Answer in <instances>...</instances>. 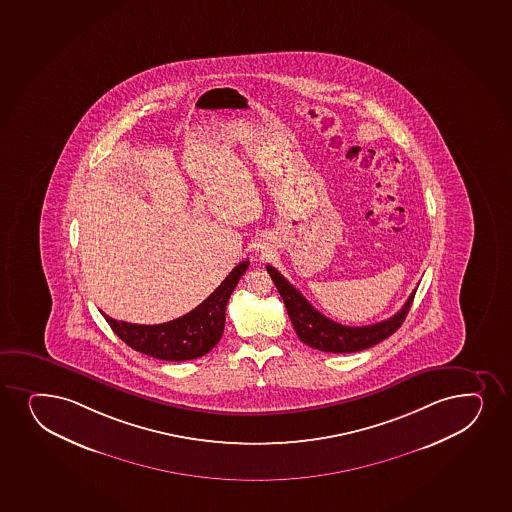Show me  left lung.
<instances>
[{"label":"left lung","instance_id":"1","mask_svg":"<svg viewBox=\"0 0 512 512\" xmlns=\"http://www.w3.org/2000/svg\"><path fill=\"white\" fill-rule=\"evenodd\" d=\"M271 280L275 283L278 292L282 295L288 318L294 324L295 333L300 341L312 348H318L321 352L353 353L374 347L379 341L386 340L400 328L405 321L406 314L412 307L415 292L408 297L405 306L394 314L393 318L381 321V323L369 324V326H343L323 316L309 304V300L300 294L299 290L285 280L282 273H278L273 266H266Z\"/></svg>","mask_w":512,"mask_h":512}]
</instances>
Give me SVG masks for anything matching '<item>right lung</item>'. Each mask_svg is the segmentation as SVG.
I'll use <instances>...</instances> for the list:
<instances>
[{
  "label": "right lung",
  "mask_w": 512,
  "mask_h": 512,
  "mask_svg": "<svg viewBox=\"0 0 512 512\" xmlns=\"http://www.w3.org/2000/svg\"><path fill=\"white\" fill-rule=\"evenodd\" d=\"M247 266L249 261L239 263L200 306L169 323L147 326L116 321L106 314L104 318L112 331L136 352L171 362L198 359L210 352L222 338L225 307Z\"/></svg>",
  "instance_id": "1"
}]
</instances>
